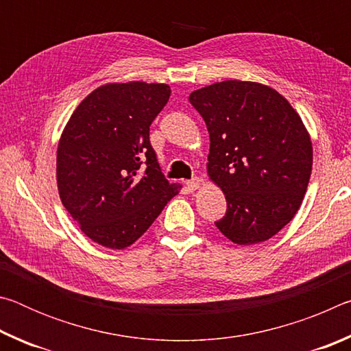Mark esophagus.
I'll use <instances>...</instances> for the list:
<instances>
[{
	"mask_svg": "<svg viewBox=\"0 0 351 351\" xmlns=\"http://www.w3.org/2000/svg\"><path fill=\"white\" fill-rule=\"evenodd\" d=\"M199 186H201V180H199L198 176H195L190 181H187V187L190 190H197V189H199Z\"/></svg>",
	"mask_w": 351,
	"mask_h": 351,
	"instance_id": "obj_1",
	"label": "esophagus"
}]
</instances>
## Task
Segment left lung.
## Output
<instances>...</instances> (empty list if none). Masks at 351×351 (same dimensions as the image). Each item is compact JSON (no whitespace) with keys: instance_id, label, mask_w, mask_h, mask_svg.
Segmentation results:
<instances>
[{"instance_id":"1","label":"left lung","mask_w":351,"mask_h":351,"mask_svg":"<svg viewBox=\"0 0 351 351\" xmlns=\"http://www.w3.org/2000/svg\"><path fill=\"white\" fill-rule=\"evenodd\" d=\"M189 100L206 122L207 171L228 203L218 230L237 245L269 240L299 210L310 181L313 147L300 116L255 82H218Z\"/></svg>"}]
</instances>
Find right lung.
<instances>
[{
	"mask_svg": "<svg viewBox=\"0 0 351 351\" xmlns=\"http://www.w3.org/2000/svg\"><path fill=\"white\" fill-rule=\"evenodd\" d=\"M169 97L162 83H111L83 99L66 123L57 150L58 193L99 245H133L180 192L150 144V125Z\"/></svg>",
	"mask_w": 351,
	"mask_h": 351,
	"instance_id": "1",
	"label": "right lung"
}]
</instances>
